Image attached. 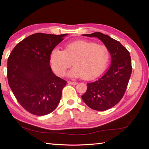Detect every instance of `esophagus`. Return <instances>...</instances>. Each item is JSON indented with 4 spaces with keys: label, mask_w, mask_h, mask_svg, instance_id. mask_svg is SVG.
I'll list each match as a JSON object with an SVG mask.
<instances>
[{
    "label": "esophagus",
    "mask_w": 149,
    "mask_h": 149,
    "mask_svg": "<svg viewBox=\"0 0 149 149\" xmlns=\"http://www.w3.org/2000/svg\"><path fill=\"white\" fill-rule=\"evenodd\" d=\"M68 83L69 84H71V85H76V84H78V83H77V82L70 81H68Z\"/></svg>",
    "instance_id": "obj_1"
}]
</instances>
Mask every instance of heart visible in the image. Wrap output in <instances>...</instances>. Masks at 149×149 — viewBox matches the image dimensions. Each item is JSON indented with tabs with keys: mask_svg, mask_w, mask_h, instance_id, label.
Listing matches in <instances>:
<instances>
[{
	"mask_svg": "<svg viewBox=\"0 0 149 149\" xmlns=\"http://www.w3.org/2000/svg\"><path fill=\"white\" fill-rule=\"evenodd\" d=\"M109 60V52L101 44L84 40L66 43L64 49L54 48L49 54V64L54 72L63 76L73 62L69 76L91 79L105 70Z\"/></svg>",
	"mask_w": 149,
	"mask_h": 149,
	"instance_id": "obj_1",
	"label": "heart"
}]
</instances>
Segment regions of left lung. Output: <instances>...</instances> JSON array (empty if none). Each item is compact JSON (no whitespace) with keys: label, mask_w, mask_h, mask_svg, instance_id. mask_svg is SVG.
Here are the masks:
<instances>
[{"label":"left lung","mask_w":149,"mask_h":149,"mask_svg":"<svg viewBox=\"0 0 149 149\" xmlns=\"http://www.w3.org/2000/svg\"><path fill=\"white\" fill-rule=\"evenodd\" d=\"M97 37L104 43L111 56V65L106 73L94 82L81 96L86 104L96 111H106L116 105L123 98L132 73L129 51L119 42L100 32L84 34Z\"/></svg>","instance_id":"obj_1"}]
</instances>
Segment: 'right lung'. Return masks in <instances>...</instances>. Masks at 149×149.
I'll list each match as a JSON object with an SVG mask.
<instances>
[{"mask_svg":"<svg viewBox=\"0 0 149 149\" xmlns=\"http://www.w3.org/2000/svg\"><path fill=\"white\" fill-rule=\"evenodd\" d=\"M67 35H31L18 43L8 58L9 86L20 104L33 115L51 113L60 102L66 81L53 74L49 54Z\"/></svg>","mask_w":149,"mask_h":149,"instance_id":"right-lung-1","label":"right lung"}]
</instances>
